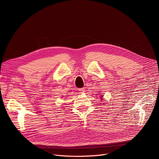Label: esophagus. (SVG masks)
<instances>
[{
  "label": "esophagus",
  "instance_id": "34e87169",
  "mask_svg": "<svg viewBox=\"0 0 159 159\" xmlns=\"http://www.w3.org/2000/svg\"><path fill=\"white\" fill-rule=\"evenodd\" d=\"M79 91L80 93H84L85 92V88H80V89H79Z\"/></svg>",
  "mask_w": 159,
  "mask_h": 159
}]
</instances>
